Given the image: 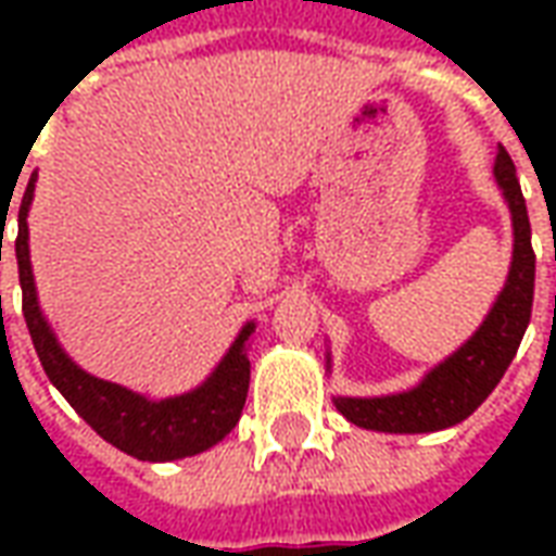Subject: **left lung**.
I'll list each match as a JSON object with an SVG mask.
<instances>
[{"instance_id":"8db88e82","label":"left lung","mask_w":556,"mask_h":556,"mask_svg":"<svg viewBox=\"0 0 556 556\" xmlns=\"http://www.w3.org/2000/svg\"><path fill=\"white\" fill-rule=\"evenodd\" d=\"M494 181L501 187L509 217H513V262L497 301L491 303L477 333L462 349L443 357L422 381L390 396H337V410L361 429L390 431V434H422V431L450 429L467 419L501 384L515 351L521 345L530 309H533V279L536 255L530 247V219H527L521 184L515 178V163L501 146L494 160ZM330 369V357H327Z\"/></svg>"}]
</instances>
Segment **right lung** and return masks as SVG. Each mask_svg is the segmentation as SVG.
<instances>
[{
  "mask_svg": "<svg viewBox=\"0 0 556 556\" xmlns=\"http://www.w3.org/2000/svg\"><path fill=\"white\" fill-rule=\"evenodd\" d=\"M35 181H38V175H31L23 202H20L14 255H17L20 267V289H23V318H26L31 345L38 351V361H41L47 378L103 441L113 443L122 453L134 455L139 462H175V458L211 450L241 419L247 390H250L247 345L255 333V321H247L241 327V333L223 354V361L214 366V372L181 396L148 399L142 393H134L127 387L103 381V378H94L86 369H79L59 345L53 327L47 325L41 303H38L35 277H31L29 205L35 199Z\"/></svg>",
  "mask_w": 556,
  "mask_h": 556,
  "instance_id": "right-lung-1",
  "label": "right lung"
}]
</instances>
